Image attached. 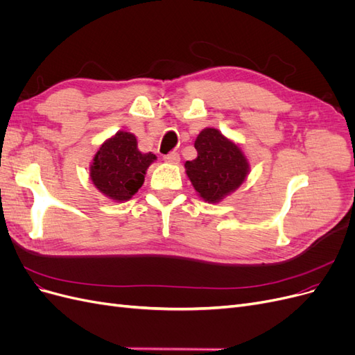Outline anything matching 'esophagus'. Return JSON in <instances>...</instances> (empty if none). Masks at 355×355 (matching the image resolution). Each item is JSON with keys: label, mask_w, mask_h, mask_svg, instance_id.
I'll list each match as a JSON object with an SVG mask.
<instances>
[{"label": "esophagus", "mask_w": 355, "mask_h": 355, "mask_svg": "<svg viewBox=\"0 0 355 355\" xmlns=\"http://www.w3.org/2000/svg\"><path fill=\"white\" fill-rule=\"evenodd\" d=\"M164 161L168 164H178L180 162V153L178 152H169L168 155L164 156Z\"/></svg>", "instance_id": "34e87169"}]
</instances>
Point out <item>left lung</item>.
<instances>
[{
  "instance_id": "obj_1",
  "label": "left lung",
  "mask_w": 355,
  "mask_h": 355,
  "mask_svg": "<svg viewBox=\"0 0 355 355\" xmlns=\"http://www.w3.org/2000/svg\"><path fill=\"white\" fill-rule=\"evenodd\" d=\"M198 157L186 162L193 187L207 203H216L239 189L248 173L241 149L216 128H205L194 141Z\"/></svg>"
}]
</instances>
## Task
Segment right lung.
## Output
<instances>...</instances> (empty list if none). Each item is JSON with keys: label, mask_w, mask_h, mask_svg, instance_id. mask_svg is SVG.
<instances>
[{"label": "right lung", "mask_w": 355, "mask_h": 355, "mask_svg": "<svg viewBox=\"0 0 355 355\" xmlns=\"http://www.w3.org/2000/svg\"><path fill=\"white\" fill-rule=\"evenodd\" d=\"M156 156L141 153L136 137L127 131L118 133L99 148L90 166V178L99 191L112 200L124 202L141 187L148 166Z\"/></svg>", "instance_id": "add662e5"}]
</instances>
